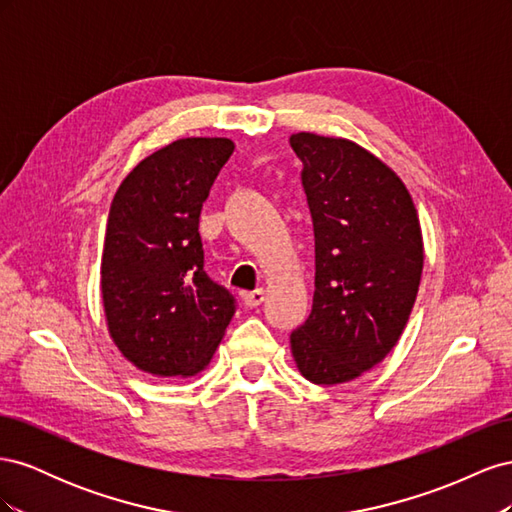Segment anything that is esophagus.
Wrapping results in <instances>:
<instances>
[{"label": "esophagus", "instance_id": "34e87169", "mask_svg": "<svg viewBox=\"0 0 512 512\" xmlns=\"http://www.w3.org/2000/svg\"><path fill=\"white\" fill-rule=\"evenodd\" d=\"M262 301H265V290L262 288H256L252 292H243V303L247 307H258Z\"/></svg>", "mask_w": 512, "mask_h": 512}]
</instances>
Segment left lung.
<instances>
[{"label":"left lung","instance_id":"1","mask_svg":"<svg viewBox=\"0 0 512 512\" xmlns=\"http://www.w3.org/2000/svg\"><path fill=\"white\" fill-rule=\"evenodd\" d=\"M314 222L312 314L292 331L301 376L342 384L376 367L399 342L423 273V235L408 188L393 168L348 138L299 132Z\"/></svg>","mask_w":512,"mask_h":512}]
</instances>
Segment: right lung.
Masks as SVG:
<instances>
[{"label": "right lung", "instance_id": "add662e5", "mask_svg": "<svg viewBox=\"0 0 512 512\" xmlns=\"http://www.w3.org/2000/svg\"><path fill=\"white\" fill-rule=\"evenodd\" d=\"M230 138H179L121 181L106 222L100 288L119 352L147 374L203 371L235 316V297L205 273L198 218Z\"/></svg>", "mask_w": 512, "mask_h": 512}]
</instances>
